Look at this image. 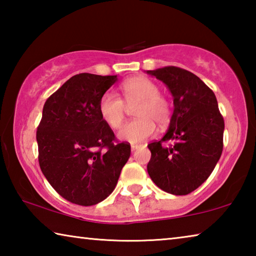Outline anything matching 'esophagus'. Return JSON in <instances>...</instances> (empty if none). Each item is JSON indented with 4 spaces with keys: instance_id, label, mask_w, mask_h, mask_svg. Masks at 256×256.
<instances>
[{
    "instance_id": "esophagus-1",
    "label": "esophagus",
    "mask_w": 256,
    "mask_h": 256,
    "mask_svg": "<svg viewBox=\"0 0 256 256\" xmlns=\"http://www.w3.org/2000/svg\"><path fill=\"white\" fill-rule=\"evenodd\" d=\"M138 148H140V146H138V144H132V146H131V149H132V151L136 150Z\"/></svg>"
}]
</instances>
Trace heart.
<instances>
[{
  "mask_svg": "<svg viewBox=\"0 0 256 256\" xmlns=\"http://www.w3.org/2000/svg\"><path fill=\"white\" fill-rule=\"evenodd\" d=\"M118 96L106 92L99 99L98 110L108 126L118 128L123 123L126 106L136 104L133 114L136 120H130L120 128L118 138L130 144H138L152 136L156 124L166 126L170 122L172 107L170 98L159 92V86L146 76H136L124 81Z\"/></svg>",
  "mask_w": 256,
  "mask_h": 256,
  "instance_id": "1",
  "label": "heart"
}]
</instances>
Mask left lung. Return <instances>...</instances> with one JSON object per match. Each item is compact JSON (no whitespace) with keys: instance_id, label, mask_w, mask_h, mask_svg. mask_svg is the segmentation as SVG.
Wrapping results in <instances>:
<instances>
[{"instance_id":"8db88e82","label":"left lung","mask_w":256,"mask_h":256,"mask_svg":"<svg viewBox=\"0 0 256 256\" xmlns=\"http://www.w3.org/2000/svg\"><path fill=\"white\" fill-rule=\"evenodd\" d=\"M162 80L174 97L170 128L148 144V174L159 188L186 196L214 170L224 148V122L212 90L192 72L177 66L146 71Z\"/></svg>"}]
</instances>
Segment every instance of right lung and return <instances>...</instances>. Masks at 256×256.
Returning a JSON list of instances; mask_svg holds the SVG:
<instances>
[{
	"mask_svg": "<svg viewBox=\"0 0 256 256\" xmlns=\"http://www.w3.org/2000/svg\"><path fill=\"white\" fill-rule=\"evenodd\" d=\"M118 76L80 73L50 94L37 128L38 162L60 196L94 206L114 190L131 146L116 138L98 110Z\"/></svg>",
	"mask_w": 256,
	"mask_h": 256,
	"instance_id": "1",
	"label": "right lung"
}]
</instances>
